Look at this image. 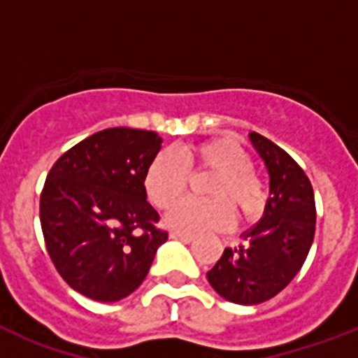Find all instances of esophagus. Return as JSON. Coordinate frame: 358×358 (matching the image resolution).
Listing matches in <instances>:
<instances>
[{"instance_id":"1","label":"esophagus","mask_w":358,"mask_h":358,"mask_svg":"<svg viewBox=\"0 0 358 358\" xmlns=\"http://www.w3.org/2000/svg\"><path fill=\"white\" fill-rule=\"evenodd\" d=\"M170 238L181 240V242H185V243H192L195 240V236L188 235V233H181V231H172V233H170Z\"/></svg>"}]
</instances>
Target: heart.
<instances>
[{"mask_svg":"<svg viewBox=\"0 0 358 358\" xmlns=\"http://www.w3.org/2000/svg\"><path fill=\"white\" fill-rule=\"evenodd\" d=\"M214 172L207 185L211 199H187L179 205L187 185V170ZM145 194L157 210H169L166 224L182 233L226 229L233 222L236 208L243 217L260 213L265 202V189L260 177L252 172L249 152L229 138H215L192 147L179 148L176 154L161 152L148 164L143 179Z\"/></svg>","mask_w":358,"mask_h":358,"instance_id":"obj_1","label":"heart"}]
</instances>
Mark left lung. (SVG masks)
I'll return each instance as SVG.
<instances>
[{
  "label": "left lung",
  "instance_id": "8db88e82",
  "mask_svg": "<svg viewBox=\"0 0 358 358\" xmlns=\"http://www.w3.org/2000/svg\"><path fill=\"white\" fill-rule=\"evenodd\" d=\"M249 140L268 173L264 215L206 276L218 296L251 306L280 294L303 267L314 242L315 201L308 177L283 148L256 132Z\"/></svg>",
  "mask_w": 358,
  "mask_h": 358
}]
</instances>
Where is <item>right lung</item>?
Instances as JSON below:
<instances>
[{
    "mask_svg": "<svg viewBox=\"0 0 358 358\" xmlns=\"http://www.w3.org/2000/svg\"><path fill=\"white\" fill-rule=\"evenodd\" d=\"M156 132L113 127L59 157L41 194V227L53 265L82 296L102 303L143 283L169 233L148 204L145 172L161 150Z\"/></svg>",
    "mask_w": 358,
    "mask_h": 358,
    "instance_id": "right-lung-1",
    "label": "right lung"
}]
</instances>
